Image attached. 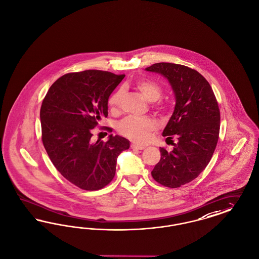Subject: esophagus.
Here are the masks:
<instances>
[{
  "label": "esophagus",
  "mask_w": 259,
  "mask_h": 259,
  "mask_svg": "<svg viewBox=\"0 0 259 259\" xmlns=\"http://www.w3.org/2000/svg\"><path fill=\"white\" fill-rule=\"evenodd\" d=\"M132 149H135V150H144L146 147L144 145H139V144H132Z\"/></svg>",
  "instance_id": "obj_1"
}]
</instances>
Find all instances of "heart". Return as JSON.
<instances>
[{
    "label": "heart",
    "instance_id": "b5f03b06",
    "mask_svg": "<svg viewBox=\"0 0 259 259\" xmlns=\"http://www.w3.org/2000/svg\"><path fill=\"white\" fill-rule=\"evenodd\" d=\"M136 88L139 91L147 101L154 102L160 99L162 95V89L160 85L153 80H140L136 83ZM122 97V90L114 92L108 100V104L111 107L119 105ZM157 123L152 118H142L130 116L124 118L118 124V131L122 135L135 140L137 142H145L150 134L156 130Z\"/></svg>",
    "mask_w": 259,
    "mask_h": 259
}]
</instances>
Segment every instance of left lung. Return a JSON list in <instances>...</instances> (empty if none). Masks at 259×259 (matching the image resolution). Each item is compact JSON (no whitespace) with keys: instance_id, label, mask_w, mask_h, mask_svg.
<instances>
[{"instance_id":"1","label":"left lung","mask_w":259,"mask_h":259,"mask_svg":"<svg viewBox=\"0 0 259 259\" xmlns=\"http://www.w3.org/2000/svg\"><path fill=\"white\" fill-rule=\"evenodd\" d=\"M168 80L175 97L174 111L162 135L178 141L173 150L160 148V159L152 171L159 184L179 188L194 180L208 165L220 134L221 115L214 92L195 69L186 66L158 63L145 68Z\"/></svg>"}]
</instances>
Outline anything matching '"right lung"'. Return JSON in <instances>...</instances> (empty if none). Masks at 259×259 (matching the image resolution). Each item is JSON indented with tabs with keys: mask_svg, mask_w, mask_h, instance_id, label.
I'll use <instances>...</instances> for the list:
<instances>
[{
	"mask_svg": "<svg viewBox=\"0 0 259 259\" xmlns=\"http://www.w3.org/2000/svg\"><path fill=\"white\" fill-rule=\"evenodd\" d=\"M102 70L63 75L49 88L40 107L42 143L57 170L85 191H98L112 181L117 158L130 148L120 135L92 142V130L108 115V100L124 79Z\"/></svg>",
	"mask_w": 259,
	"mask_h": 259,
	"instance_id": "obj_1",
	"label": "right lung"
}]
</instances>
